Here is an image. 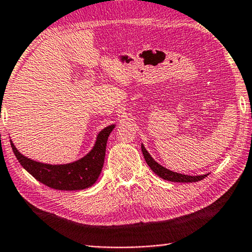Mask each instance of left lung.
<instances>
[{"label":"left lung","instance_id":"left-lung-1","mask_svg":"<svg viewBox=\"0 0 252 252\" xmlns=\"http://www.w3.org/2000/svg\"><path fill=\"white\" fill-rule=\"evenodd\" d=\"M141 149H142L144 159H146V162L148 163L149 167H150V169L157 174V176L164 179V180H168L171 182H197V181L202 180V179L206 178L209 174L207 173V174H202V176H188V174L173 172L171 170L162 167L161 164L158 163V162L150 156V153L147 151V149L144 148L143 144H141Z\"/></svg>","mask_w":252,"mask_h":252}]
</instances>
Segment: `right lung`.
<instances>
[{
	"label": "right lung",
	"mask_w": 252,
	"mask_h": 252,
	"mask_svg": "<svg viewBox=\"0 0 252 252\" xmlns=\"http://www.w3.org/2000/svg\"><path fill=\"white\" fill-rule=\"evenodd\" d=\"M116 125L99 132L92 150L81 159L66 164H48L24 157L10 140L16 159L27 171L43 185L57 190H83L94 185L104 163L106 141Z\"/></svg>",
	"instance_id": "1"
}]
</instances>
